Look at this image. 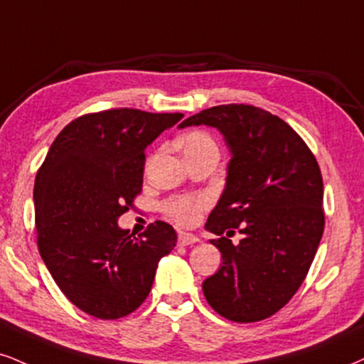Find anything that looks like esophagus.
<instances>
[{
  "mask_svg": "<svg viewBox=\"0 0 364 364\" xmlns=\"http://www.w3.org/2000/svg\"><path fill=\"white\" fill-rule=\"evenodd\" d=\"M199 241H200L199 237L191 235V232H181V235H178V245H182V246L196 245V243H199Z\"/></svg>",
  "mask_w": 364,
  "mask_h": 364,
  "instance_id": "1",
  "label": "esophagus"
}]
</instances>
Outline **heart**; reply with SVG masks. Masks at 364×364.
<instances>
[{"instance_id":"b5f03b06","label":"heart","mask_w":364,"mask_h":364,"mask_svg":"<svg viewBox=\"0 0 364 364\" xmlns=\"http://www.w3.org/2000/svg\"><path fill=\"white\" fill-rule=\"evenodd\" d=\"M182 148L183 155L189 156L218 146L213 138H210V134L205 132H192L183 136ZM205 205H208V203H205L204 197H175V199H170L165 204V214L170 219H173L175 223L189 226V224L196 223V219L199 218V213Z\"/></svg>"}]
</instances>
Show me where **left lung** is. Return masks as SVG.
<instances>
[{
    "label": "left lung",
    "mask_w": 364,
    "mask_h": 364,
    "mask_svg": "<svg viewBox=\"0 0 364 364\" xmlns=\"http://www.w3.org/2000/svg\"><path fill=\"white\" fill-rule=\"evenodd\" d=\"M218 128L231 150L226 189L205 230L223 267L203 290L219 316L258 322L280 311L306 280L324 232V186L316 156L284 119L262 107L221 105L186 127ZM237 230L240 245L229 240Z\"/></svg>",
    "instance_id": "obj_1"
}]
</instances>
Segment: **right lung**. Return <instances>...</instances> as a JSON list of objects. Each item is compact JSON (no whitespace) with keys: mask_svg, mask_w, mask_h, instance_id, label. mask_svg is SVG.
<instances>
[{"mask_svg":"<svg viewBox=\"0 0 364 364\" xmlns=\"http://www.w3.org/2000/svg\"><path fill=\"white\" fill-rule=\"evenodd\" d=\"M182 113L113 107L82 114L57 134L35 178L40 257L58 289L97 319H119L145 302L161 257L173 250L170 224L140 236L118 218L140 196L145 148Z\"/></svg>","mask_w":364,"mask_h":364,"instance_id":"right-lung-1","label":"right lung"}]
</instances>
